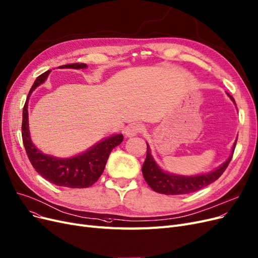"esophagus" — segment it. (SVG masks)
I'll return each instance as SVG.
<instances>
[{
  "mask_svg": "<svg viewBox=\"0 0 258 258\" xmlns=\"http://www.w3.org/2000/svg\"><path fill=\"white\" fill-rule=\"evenodd\" d=\"M143 126L140 125V123H131L129 125L126 130H125V136L127 138H132V137H136L138 133L143 131Z\"/></svg>",
  "mask_w": 258,
  "mask_h": 258,
  "instance_id": "1",
  "label": "esophagus"
}]
</instances>
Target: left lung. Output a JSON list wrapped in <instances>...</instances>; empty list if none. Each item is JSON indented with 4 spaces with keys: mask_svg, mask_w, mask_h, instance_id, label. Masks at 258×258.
Wrapping results in <instances>:
<instances>
[{
    "mask_svg": "<svg viewBox=\"0 0 258 258\" xmlns=\"http://www.w3.org/2000/svg\"><path fill=\"white\" fill-rule=\"evenodd\" d=\"M226 94L230 98V100L236 104L233 97L228 93ZM236 142L232 147V154H230V156L224 163H222L220 166H218L217 168H215V170H212L208 173L191 175V176L178 175V174H173V173L163 171L155 161L154 157L152 156V153H150V147L146 142L147 155H146L145 162L143 166H142V173H143L144 179L146 180L148 185L158 193L166 194V195H178V194H188V193L199 191L202 188H205V186H207L208 184L216 181L219 177L223 174L228 163L230 162V160L233 158L234 149L236 147Z\"/></svg>",
    "mask_w": 258,
    "mask_h": 258,
    "instance_id": "1",
    "label": "left lung"
}]
</instances>
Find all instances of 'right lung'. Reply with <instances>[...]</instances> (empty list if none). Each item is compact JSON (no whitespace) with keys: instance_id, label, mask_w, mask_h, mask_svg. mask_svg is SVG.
<instances>
[{"instance_id":"obj_1","label":"right lung","mask_w":258,"mask_h":258,"mask_svg":"<svg viewBox=\"0 0 258 258\" xmlns=\"http://www.w3.org/2000/svg\"><path fill=\"white\" fill-rule=\"evenodd\" d=\"M86 67V64L76 63L59 66L58 68L85 69ZM50 73L51 70H48L35 80L24 104L22 114V140L25 152L36 172L51 183L67 186V188H88L99 179L111 152L113 148L121 143L123 137L121 133H117L102 139L85 152L69 158H57L41 153L34 145L31 139L28 108L32 93L44 83Z\"/></svg>"}]
</instances>
